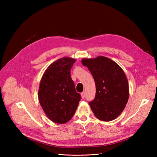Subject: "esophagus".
Wrapping results in <instances>:
<instances>
[{
    "instance_id": "34e87169",
    "label": "esophagus",
    "mask_w": 157,
    "mask_h": 157,
    "mask_svg": "<svg viewBox=\"0 0 157 157\" xmlns=\"http://www.w3.org/2000/svg\"><path fill=\"white\" fill-rule=\"evenodd\" d=\"M85 96H86V92H83L81 93V97H82V98H84Z\"/></svg>"
}]
</instances>
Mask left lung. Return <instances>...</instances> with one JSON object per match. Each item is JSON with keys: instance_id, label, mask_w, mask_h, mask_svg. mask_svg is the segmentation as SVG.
<instances>
[{"instance_id": "obj_1", "label": "left lung", "mask_w": 157, "mask_h": 157, "mask_svg": "<svg viewBox=\"0 0 157 157\" xmlns=\"http://www.w3.org/2000/svg\"><path fill=\"white\" fill-rule=\"evenodd\" d=\"M82 63L96 83V96L89 102L94 114L102 121L114 120L124 110L129 98L125 73L115 61L103 56L83 59Z\"/></svg>"}]
</instances>
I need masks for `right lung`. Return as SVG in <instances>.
I'll return each instance as SVG.
<instances>
[{"instance_id": "obj_1", "label": "right lung", "mask_w": 157, "mask_h": 157, "mask_svg": "<svg viewBox=\"0 0 157 157\" xmlns=\"http://www.w3.org/2000/svg\"><path fill=\"white\" fill-rule=\"evenodd\" d=\"M75 59L63 58L52 63L40 80L39 100L46 116L58 124H64L74 115L81 99L71 77Z\"/></svg>"}]
</instances>
